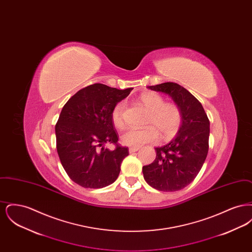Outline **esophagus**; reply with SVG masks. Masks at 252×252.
Here are the masks:
<instances>
[{"instance_id": "1", "label": "esophagus", "mask_w": 252, "mask_h": 252, "mask_svg": "<svg viewBox=\"0 0 252 252\" xmlns=\"http://www.w3.org/2000/svg\"><path fill=\"white\" fill-rule=\"evenodd\" d=\"M139 149H140V147H130V148H129V153L137 152Z\"/></svg>"}]
</instances>
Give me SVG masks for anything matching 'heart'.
<instances>
[{"label":"heart","mask_w":252,"mask_h":252,"mask_svg":"<svg viewBox=\"0 0 252 252\" xmlns=\"http://www.w3.org/2000/svg\"><path fill=\"white\" fill-rule=\"evenodd\" d=\"M140 101L144 108L149 110L146 125L142 129L126 128L121 135V142L127 146L139 147L143 144L156 142L158 132L164 139L174 137L180 129L182 122L181 110L174 103H165L163 96L149 92L140 96ZM126 102L121 100L111 109L110 117L115 127L124 126V111Z\"/></svg>","instance_id":"b5f03b06"}]
</instances>
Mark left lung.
Wrapping results in <instances>:
<instances>
[{"label":"left lung","instance_id":"1","mask_svg":"<svg viewBox=\"0 0 252 252\" xmlns=\"http://www.w3.org/2000/svg\"><path fill=\"white\" fill-rule=\"evenodd\" d=\"M147 88L172 97L181 110L182 124L175 139L155 148V160L143 167L144 180L158 191L176 192L193 181L203 165L210 121L201 103L182 86L166 82Z\"/></svg>","mask_w":252,"mask_h":252}]
</instances>
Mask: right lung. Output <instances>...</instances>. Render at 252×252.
<instances>
[{"label": "right lung", "instance_id": "1", "mask_svg": "<svg viewBox=\"0 0 252 252\" xmlns=\"http://www.w3.org/2000/svg\"><path fill=\"white\" fill-rule=\"evenodd\" d=\"M133 88L118 90L107 85H90L64 105L56 125L57 150L69 178L84 188H103L117 180L128 148L117 144L119 135L111 122L114 105ZM107 142L115 144L111 152Z\"/></svg>", "mask_w": 252, "mask_h": 252}]
</instances>
